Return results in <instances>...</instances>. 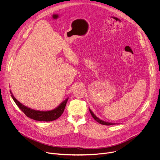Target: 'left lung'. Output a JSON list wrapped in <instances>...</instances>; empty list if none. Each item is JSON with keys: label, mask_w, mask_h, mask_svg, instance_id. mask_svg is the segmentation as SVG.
<instances>
[{"label": "left lung", "mask_w": 160, "mask_h": 160, "mask_svg": "<svg viewBox=\"0 0 160 160\" xmlns=\"http://www.w3.org/2000/svg\"><path fill=\"white\" fill-rule=\"evenodd\" d=\"M89 111H90V114H91V115L92 116V117L94 118V120L96 121V122H98V123H99L100 124H102V125H116V123H110V122H104V121H103V120H100L98 117H97L94 114V112L91 111V109L89 108ZM117 124H118V123H117Z\"/></svg>", "instance_id": "obj_1"}]
</instances>
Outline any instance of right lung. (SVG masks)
<instances>
[{"label":"right lung","instance_id":"add662e5","mask_svg":"<svg viewBox=\"0 0 160 160\" xmlns=\"http://www.w3.org/2000/svg\"><path fill=\"white\" fill-rule=\"evenodd\" d=\"M11 94V97L13 99L14 101L16 104V105L19 107V108L25 113V115L30 118L37 121H42V122H51L58 119L62 114L66 102L68 101V98L66 99L64 101H62L56 108L51 110V111H38L33 109H30L23 104L19 102L12 95L11 91L10 90Z\"/></svg>","mask_w":160,"mask_h":160}]
</instances>
